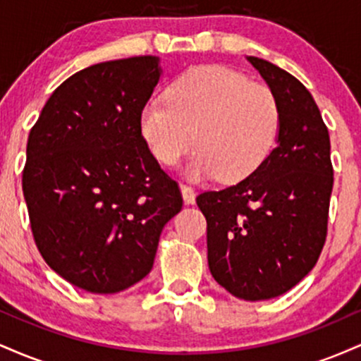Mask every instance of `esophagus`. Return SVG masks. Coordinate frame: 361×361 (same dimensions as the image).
Masks as SVG:
<instances>
[{
  "mask_svg": "<svg viewBox=\"0 0 361 361\" xmlns=\"http://www.w3.org/2000/svg\"><path fill=\"white\" fill-rule=\"evenodd\" d=\"M180 190H181V195H183V200L186 205L195 204V190L192 188V186L180 185Z\"/></svg>",
  "mask_w": 361,
  "mask_h": 361,
  "instance_id": "1",
  "label": "esophagus"
}]
</instances>
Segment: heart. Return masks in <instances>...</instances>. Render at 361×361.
<instances>
[{"instance_id":"b5f03b06","label":"heart","mask_w":361,"mask_h":361,"mask_svg":"<svg viewBox=\"0 0 361 361\" xmlns=\"http://www.w3.org/2000/svg\"><path fill=\"white\" fill-rule=\"evenodd\" d=\"M168 102L140 110L139 130L157 163L175 166L193 146L186 176L241 181L276 146L281 111L273 91L224 66L190 69L169 86Z\"/></svg>"}]
</instances>
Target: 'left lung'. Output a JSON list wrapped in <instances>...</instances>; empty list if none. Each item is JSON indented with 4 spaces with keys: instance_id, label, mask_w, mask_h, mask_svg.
Masks as SVG:
<instances>
[{
    "instance_id": "1",
    "label": "left lung",
    "mask_w": 361,
    "mask_h": 361,
    "mask_svg": "<svg viewBox=\"0 0 361 361\" xmlns=\"http://www.w3.org/2000/svg\"><path fill=\"white\" fill-rule=\"evenodd\" d=\"M281 111L276 147L238 185L204 192L212 276L234 297L267 300L288 292L316 267L333 192L329 132L312 94L292 74L247 56Z\"/></svg>"
}]
</instances>
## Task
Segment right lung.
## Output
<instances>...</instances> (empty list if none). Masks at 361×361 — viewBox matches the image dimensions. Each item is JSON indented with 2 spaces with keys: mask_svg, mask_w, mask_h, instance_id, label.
Returning <instances> with one entry per match:
<instances>
[{
  "mask_svg": "<svg viewBox=\"0 0 361 361\" xmlns=\"http://www.w3.org/2000/svg\"><path fill=\"white\" fill-rule=\"evenodd\" d=\"M159 78L156 56L90 66L54 91L28 135L22 186L35 244L86 292L142 280L183 205L139 130Z\"/></svg>",
  "mask_w": 361,
  "mask_h": 361,
  "instance_id": "add662e5",
  "label": "right lung"
}]
</instances>
